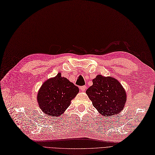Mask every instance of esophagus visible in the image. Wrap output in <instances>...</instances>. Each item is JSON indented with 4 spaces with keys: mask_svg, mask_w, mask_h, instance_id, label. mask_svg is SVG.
<instances>
[{
    "mask_svg": "<svg viewBox=\"0 0 155 155\" xmlns=\"http://www.w3.org/2000/svg\"><path fill=\"white\" fill-rule=\"evenodd\" d=\"M80 90H81V91H83V92H84L85 90H86V87L85 86H82V87H80Z\"/></svg>",
    "mask_w": 155,
    "mask_h": 155,
    "instance_id": "esophagus-1",
    "label": "esophagus"
}]
</instances>
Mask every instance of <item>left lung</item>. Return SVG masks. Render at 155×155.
<instances>
[{"label":"left lung","mask_w":155,"mask_h":155,"mask_svg":"<svg viewBox=\"0 0 155 155\" xmlns=\"http://www.w3.org/2000/svg\"><path fill=\"white\" fill-rule=\"evenodd\" d=\"M86 91L92 104L106 117L117 115L123 110L127 101L125 89L117 79L97 75Z\"/></svg>","instance_id":"left-lung-1"}]
</instances>
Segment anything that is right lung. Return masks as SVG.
<instances>
[{"instance_id":"right-lung-1","label":"right lung","mask_w":155,"mask_h":155,"mask_svg":"<svg viewBox=\"0 0 155 155\" xmlns=\"http://www.w3.org/2000/svg\"><path fill=\"white\" fill-rule=\"evenodd\" d=\"M79 92V88L58 73L44 82L37 94V101L41 111L51 117H59L70 106Z\"/></svg>"}]
</instances>
